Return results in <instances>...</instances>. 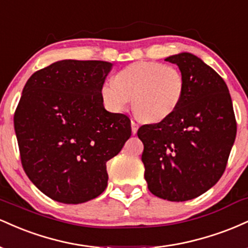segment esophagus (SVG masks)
I'll return each instance as SVG.
<instances>
[{
    "instance_id": "34e87169",
    "label": "esophagus",
    "mask_w": 248,
    "mask_h": 248,
    "mask_svg": "<svg viewBox=\"0 0 248 248\" xmlns=\"http://www.w3.org/2000/svg\"><path fill=\"white\" fill-rule=\"evenodd\" d=\"M130 126H132V133L134 134V135H135L136 134V132H138V129H139V124H136L135 121H130Z\"/></svg>"
}]
</instances>
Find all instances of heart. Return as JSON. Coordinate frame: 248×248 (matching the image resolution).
<instances>
[{"instance_id":"obj_1","label":"heart","mask_w":248,"mask_h":248,"mask_svg":"<svg viewBox=\"0 0 248 248\" xmlns=\"http://www.w3.org/2000/svg\"><path fill=\"white\" fill-rule=\"evenodd\" d=\"M186 91L182 72L158 62H136L106 80L100 87V98L110 113H122L132 99L134 114L149 124H156L175 113Z\"/></svg>"}]
</instances>
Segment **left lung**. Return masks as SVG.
I'll return each instance as SVG.
<instances>
[{"mask_svg":"<svg viewBox=\"0 0 248 248\" xmlns=\"http://www.w3.org/2000/svg\"><path fill=\"white\" fill-rule=\"evenodd\" d=\"M178 66L186 91L166 120L138 130L143 143L144 178L153 195L170 202L190 201L221 177L235 140L229 88L212 67L189 52L166 58Z\"/></svg>","mask_w":248,"mask_h":248,"instance_id":"obj_1","label":"left lung"}]
</instances>
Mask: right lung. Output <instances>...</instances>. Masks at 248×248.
<instances>
[{"mask_svg":"<svg viewBox=\"0 0 248 248\" xmlns=\"http://www.w3.org/2000/svg\"><path fill=\"white\" fill-rule=\"evenodd\" d=\"M113 64L64 59L28 79L14 116L22 166L53 201L79 204L107 186L106 162L132 135L130 120L105 109L100 87Z\"/></svg>","mask_w":248,"mask_h":248,"instance_id":"obj_1","label":"right lung"}]
</instances>
